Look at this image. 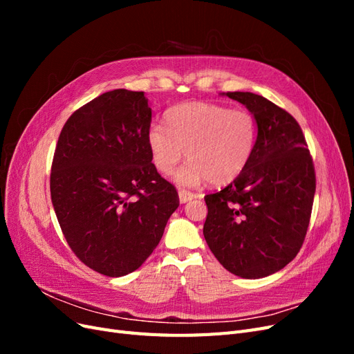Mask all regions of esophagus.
<instances>
[{"label":"esophagus","mask_w":354,"mask_h":354,"mask_svg":"<svg viewBox=\"0 0 354 354\" xmlns=\"http://www.w3.org/2000/svg\"><path fill=\"white\" fill-rule=\"evenodd\" d=\"M178 198H180V202H181V203H186V202L192 201L194 198H196V195L194 194V192H190V190L180 189V190H178Z\"/></svg>","instance_id":"1"}]
</instances>
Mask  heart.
<instances>
[{
  "mask_svg": "<svg viewBox=\"0 0 354 354\" xmlns=\"http://www.w3.org/2000/svg\"><path fill=\"white\" fill-rule=\"evenodd\" d=\"M165 125L149 128L147 146L155 168L165 176L186 152L189 162L176 176L180 185L230 183L248 167L257 143L254 115L221 104H177L165 113Z\"/></svg>",
  "mask_w": 354,
  "mask_h": 354,
  "instance_id": "1",
  "label": "heart"
}]
</instances>
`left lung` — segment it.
<instances>
[{
  "label": "left lung",
  "mask_w": 354,
  "mask_h": 354,
  "mask_svg": "<svg viewBox=\"0 0 354 354\" xmlns=\"http://www.w3.org/2000/svg\"><path fill=\"white\" fill-rule=\"evenodd\" d=\"M252 112L259 136L243 173L205 195L203 236L230 273L259 279L291 263L312 217L316 174L295 118L263 95L229 91Z\"/></svg>",
  "instance_id": "obj_1"
}]
</instances>
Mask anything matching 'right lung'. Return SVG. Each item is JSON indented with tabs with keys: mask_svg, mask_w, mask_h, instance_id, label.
Masks as SVG:
<instances>
[{
	"mask_svg": "<svg viewBox=\"0 0 354 354\" xmlns=\"http://www.w3.org/2000/svg\"><path fill=\"white\" fill-rule=\"evenodd\" d=\"M151 122L143 91L113 90L75 111L56 145L50 192L62 233L80 261L104 276L137 270L180 205L152 164Z\"/></svg>",
	"mask_w": 354,
	"mask_h": 354,
	"instance_id": "right-lung-1",
	"label": "right lung"
}]
</instances>
